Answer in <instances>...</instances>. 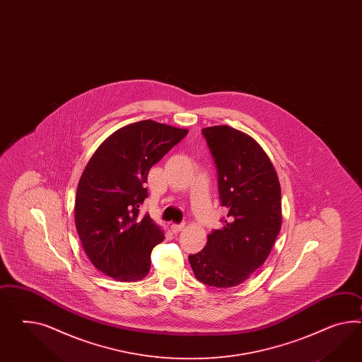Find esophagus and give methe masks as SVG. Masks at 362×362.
Masks as SVG:
<instances>
[{
  "mask_svg": "<svg viewBox=\"0 0 362 362\" xmlns=\"http://www.w3.org/2000/svg\"><path fill=\"white\" fill-rule=\"evenodd\" d=\"M185 224H173L171 225V230L174 232V233H179V232H182L183 229H185Z\"/></svg>",
  "mask_w": 362,
  "mask_h": 362,
  "instance_id": "esophagus-1",
  "label": "esophagus"
}]
</instances>
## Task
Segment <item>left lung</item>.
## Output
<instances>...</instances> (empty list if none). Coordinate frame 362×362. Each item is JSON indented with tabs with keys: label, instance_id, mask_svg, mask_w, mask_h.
Wrapping results in <instances>:
<instances>
[{
	"label": "left lung",
	"instance_id": "1",
	"mask_svg": "<svg viewBox=\"0 0 362 362\" xmlns=\"http://www.w3.org/2000/svg\"><path fill=\"white\" fill-rule=\"evenodd\" d=\"M217 170L224 226L188 255L196 279L214 287L243 284L264 264L282 225L281 186L255 139L226 125L202 130Z\"/></svg>",
	"mask_w": 362,
	"mask_h": 362
}]
</instances>
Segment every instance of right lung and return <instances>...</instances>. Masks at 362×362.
<instances>
[{
    "label": "right lung",
    "mask_w": 362,
    "mask_h": 362,
    "mask_svg": "<svg viewBox=\"0 0 362 362\" xmlns=\"http://www.w3.org/2000/svg\"><path fill=\"white\" fill-rule=\"evenodd\" d=\"M188 134L145 119L118 129L90 158L78 182L75 223L92 264L121 282L146 276L165 235L139 206L150 168Z\"/></svg>",
    "instance_id": "obj_1"
}]
</instances>
